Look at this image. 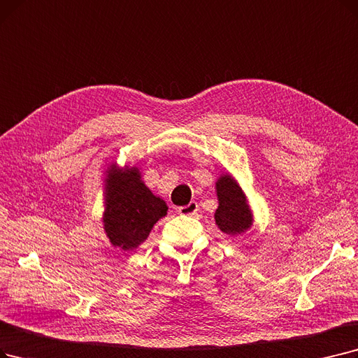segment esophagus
Wrapping results in <instances>:
<instances>
[{
	"mask_svg": "<svg viewBox=\"0 0 358 358\" xmlns=\"http://www.w3.org/2000/svg\"><path fill=\"white\" fill-rule=\"evenodd\" d=\"M197 209H199L197 201L192 200L189 205L180 206V208H178V213H180V215H184V216H190V215H194V213L197 212Z\"/></svg>",
	"mask_w": 358,
	"mask_h": 358,
	"instance_id": "34e87169",
	"label": "esophagus"
}]
</instances>
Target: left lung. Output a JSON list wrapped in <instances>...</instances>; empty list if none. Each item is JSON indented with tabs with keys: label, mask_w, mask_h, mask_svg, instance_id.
Listing matches in <instances>:
<instances>
[{
	"label": "left lung",
	"mask_w": 358,
	"mask_h": 358,
	"mask_svg": "<svg viewBox=\"0 0 358 358\" xmlns=\"http://www.w3.org/2000/svg\"><path fill=\"white\" fill-rule=\"evenodd\" d=\"M216 193L220 206L216 209L215 221L221 231L234 236L250 228L252 213L245 205V197L238 184L229 176H224L216 182Z\"/></svg>",
	"instance_id": "obj_1"
}]
</instances>
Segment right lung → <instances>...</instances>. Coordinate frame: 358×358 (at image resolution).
<instances>
[{
  "label": "right lung",
  "mask_w": 358,
  "mask_h": 358,
  "mask_svg": "<svg viewBox=\"0 0 358 358\" xmlns=\"http://www.w3.org/2000/svg\"><path fill=\"white\" fill-rule=\"evenodd\" d=\"M110 197L105 212V231L114 245L124 250L143 243L152 227L166 215L165 201L153 196L136 169L111 174Z\"/></svg>",
  "instance_id": "add662e5"
}]
</instances>
